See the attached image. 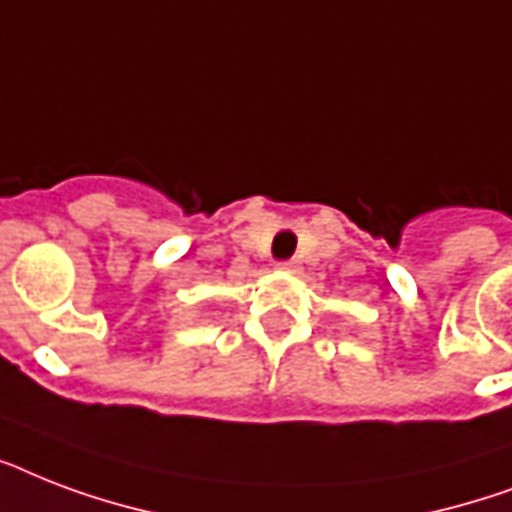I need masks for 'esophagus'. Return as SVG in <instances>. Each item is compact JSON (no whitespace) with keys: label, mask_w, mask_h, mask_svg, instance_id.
<instances>
[{"label":"esophagus","mask_w":512,"mask_h":512,"mask_svg":"<svg viewBox=\"0 0 512 512\" xmlns=\"http://www.w3.org/2000/svg\"><path fill=\"white\" fill-rule=\"evenodd\" d=\"M279 268L281 271H287V273H300L303 271V265H300V260H287V263H279Z\"/></svg>","instance_id":"1"}]
</instances>
